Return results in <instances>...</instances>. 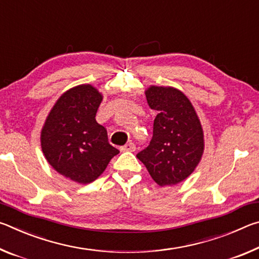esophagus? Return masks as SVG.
Returning <instances> with one entry per match:
<instances>
[{"mask_svg":"<svg viewBox=\"0 0 259 259\" xmlns=\"http://www.w3.org/2000/svg\"><path fill=\"white\" fill-rule=\"evenodd\" d=\"M135 150H136V146L134 143H128V144H125L124 146L121 147L122 152H134Z\"/></svg>","mask_w":259,"mask_h":259,"instance_id":"obj_1","label":"esophagus"}]
</instances>
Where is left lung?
Masks as SVG:
<instances>
[{"label":"left lung","mask_w":259,"mask_h":259,"mask_svg":"<svg viewBox=\"0 0 259 259\" xmlns=\"http://www.w3.org/2000/svg\"><path fill=\"white\" fill-rule=\"evenodd\" d=\"M145 95L157 115L150 145L137 157L157 185H176L185 181L202 159V125L191 100L176 88L150 85Z\"/></svg>","instance_id":"8db88e82"}]
</instances>
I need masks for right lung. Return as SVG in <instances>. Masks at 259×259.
<instances>
[{
    "mask_svg": "<svg viewBox=\"0 0 259 259\" xmlns=\"http://www.w3.org/2000/svg\"><path fill=\"white\" fill-rule=\"evenodd\" d=\"M103 95L91 84L73 87L57 99L41 130L42 152L65 178L89 184L102 175L120 151L108 143L96 121Z\"/></svg>",
    "mask_w": 259,
    "mask_h": 259,
    "instance_id": "add662e5",
    "label": "right lung"
}]
</instances>
